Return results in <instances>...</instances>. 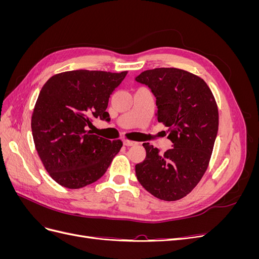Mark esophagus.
<instances>
[{
	"mask_svg": "<svg viewBox=\"0 0 259 259\" xmlns=\"http://www.w3.org/2000/svg\"><path fill=\"white\" fill-rule=\"evenodd\" d=\"M123 144H124V146H126V147H131V146L137 145V143L132 142V140H127V139H124V140H123Z\"/></svg>",
	"mask_w": 259,
	"mask_h": 259,
	"instance_id": "obj_1",
	"label": "esophagus"
}]
</instances>
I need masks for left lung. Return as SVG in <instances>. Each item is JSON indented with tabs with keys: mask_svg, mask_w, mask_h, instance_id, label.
I'll return each mask as SVG.
<instances>
[{
	"mask_svg": "<svg viewBox=\"0 0 259 259\" xmlns=\"http://www.w3.org/2000/svg\"><path fill=\"white\" fill-rule=\"evenodd\" d=\"M156 98L158 121L168 128L173 148L160 153L148 143L136 164L138 182L155 198L176 201L192 191L207 169L218 132L214 95L200 76L177 68L146 70L135 79Z\"/></svg>",
	"mask_w": 259,
	"mask_h": 259,
	"instance_id": "obj_1",
	"label": "left lung"
}]
</instances>
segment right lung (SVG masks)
I'll return each mask as SVG.
<instances>
[{
	"mask_svg": "<svg viewBox=\"0 0 259 259\" xmlns=\"http://www.w3.org/2000/svg\"><path fill=\"white\" fill-rule=\"evenodd\" d=\"M126 74L73 70L43 85L31 128L37 154L57 184L79 189L95 183L120 151V139L94 135L88 126L93 119L109 120V97Z\"/></svg>",
	"mask_w": 259,
	"mask_h": 259,
	"instance_id": "obj_1",
	"label": "right lung"
}]
</instances>
